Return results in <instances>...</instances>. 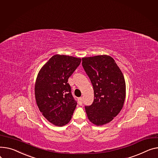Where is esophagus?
I'll use <instances>...</instances> for the list:
<instances>
[{
  "mask_svg": "<svg viewBox=\"0 0 158 158\" xmlns=\"http://www.w3.org/2000/svg\"><path fill=\"white\" fill-rule=\"evenodd\" d=\"M78 103L79 105H82V97H80L78 98Z\"/></svg>",
  "mask_w": 158,
  "mask_h": 158,
  "instance_id": "1",
  "label": "esophagus"
}]
</instances>
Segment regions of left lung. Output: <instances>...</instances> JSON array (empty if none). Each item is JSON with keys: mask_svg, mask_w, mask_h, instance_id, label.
Returning a JSON list of instances; mask_svg holds the SVG:
<instances>
[{"mask_svg": "<svg viewBox=\"0 0 158 158\" xmlns=\"http://www.w3.org/2000/svg\"><path fill=\"white\" fill-rule=\"evenodd\" d=\"M82 65L94 89V101L85 110L94 125L110 123L123 109L126 98V82L123 73L110 56L82 58Z\"/></svg>", "mask_w": 158, "mask_h": 158, "instance_id": "left-lung-1", "label": "left lung"}]
</instances>
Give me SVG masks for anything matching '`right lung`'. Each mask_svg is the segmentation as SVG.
<instances>
[{"instance_id":"obj_1","label":"right lung","mask_w":158,"mask_h":158,"mask_svg":"<svg viewBox=\"0 0 158 158\" xmlns=\"http://www.w3.org/2000/svg\"><path fill=\"white\" fill-rule=\"evenodd\" d=\"M81 61L79 58L55 55L38 73L34 88L37 105L44 117L57 127L69 123L76 107L67 82Z\"/></svg>"}]
</instances>
